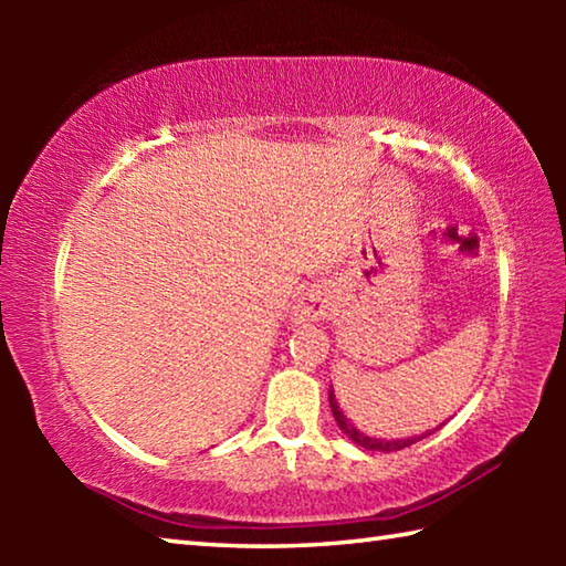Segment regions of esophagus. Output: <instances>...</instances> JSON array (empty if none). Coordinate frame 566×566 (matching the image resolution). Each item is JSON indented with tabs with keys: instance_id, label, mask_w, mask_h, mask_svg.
Returning <instances> with one entry per match:
<instances>
[{
	"instance_id": "34e87169",
	"label": "esophagus",
	"mask_w": 566,
	"mask_h": 566,
	"mask_svg": "<svg viewBox=\"0 0 566 566\" xmlns=\"http://www.w3.org/2000/svg\"><path fill=\"white\" fill-rule=\"evenodd\" d=\"M329 314V292L324 286H312L300 294V300L292 306V322H319Z\"/></svg>"
}]
</instances>
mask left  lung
<instances>
[{
  "mask_svg": "<svg viewBox=\"0 0 566 566\" xmlns=\"http://www.w3.org/2000/svg\"><path fill=\"white\" fill-rule=\"evenodd\" d=\"M329 407H332L334 421H337V427L342 429V432L347 434L357 447L367 449V452H397V449H405L409 444L419 442V439H424L427 434H432V432H424L419 437H407V439H377V437L364 434L361 429L352 424V419H347V415H344V411L339 409V401H337V395H334V389H329ZM439 427H442V424H439Z\"/></svg>",
  "mask_w": 566,
  "mask_h": 566,
  "instance_id": "left-lung-1",
  "label": "left lung"
}]
</instances>
